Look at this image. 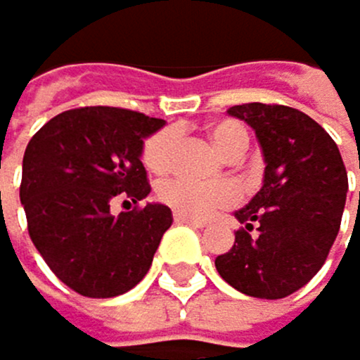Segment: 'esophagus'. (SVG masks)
Instances as JSON below:
<instances>
[{"label":"esophagus","instance_id":"34e87169","mask_svg":"<svg viewBox=\"0 0 360 360\" xmlns=\"http://www.w3.org/2000/svg\"><path fill=\"white\" fill-rule=\"evenodd\" d=\"M173 221L180 223V225H191V227H205V225H207L200 219H191V216H184V214H173Z\"/></svg>","mask_w":360,"mask_h":360}]
</instances>
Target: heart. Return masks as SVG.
<instances>
[{
	"instance_id": "obj_1",
	"label": "heart",
	"mask_w": 360,
	"mask_h": 360,
	"mask_svg": "<svg viewBox=\"0 0 360 360\" xmlns=\"http://www.w3.org/2000/svg\"><path fill=\"white\" fill-rule=\"evenodd\" d=\"M207 135L212 144L230 160L241 158L248 144H250L248 128L234 119L214 121L207 126ZM176 141L178 135L173 128H162L158 133H153L141 146L144 167L155 176L167 173L173 167V160H176ZM158 198L178 214L191 216V219H207L214 212L232 207L239 200V189L232 182L205 184L193 182L189 178H169L158 184Z\"/></svg>"
}]
</instances>
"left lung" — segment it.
I'll use <instances>...</instances> for the list:
<instances>
[{"instance_id": "obj_1", "label": "left lung", "mask_w": 360, "mask_h": 360, "mask_svg": "<svg viewBox=\"0 0 360 360\" xmlns=\"http://www.w3.org/2000/svg\"><path fill=\"white\" fill-rule=\"evenodd\" d=\"M227 112L255 130L266 169L262 189L234 212L243 227L232 250L216 257V271L245 295L279 300L325 264L340 230L347 171L327 130L295 108L243 103Z\"/></svg>"}]
</instances>
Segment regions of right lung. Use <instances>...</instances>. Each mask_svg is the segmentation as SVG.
Returning <instances> with one entry per match:
<instances>
[{"mask_svg": "<svg viewBox=\"0 0 360 360\" xmlns=\"http://www.w3.org/2000/svg\"><path fill=\"white\" fill-rule=\"evenodd\" d=\"M165 126L124 108H76L31 137L22 160L20 200L29 236L53 275L85 297H115L137 286L173 216L150 193L144 139Z\"/></svg>", "mask_w": 360, "mask_h": 360, "instance_id": "add662e5", "label": "right lung"}]
</instances>
